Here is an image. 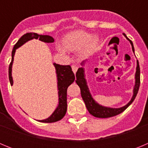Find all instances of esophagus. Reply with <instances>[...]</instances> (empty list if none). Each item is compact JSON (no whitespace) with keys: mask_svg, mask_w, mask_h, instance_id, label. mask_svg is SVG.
Masks as SVG:
<instances>
[{"mask_svg":"<svg viewBox=\"0 0 148 148\" xmlns=\"http://www.w3.org/2000/svg\"><path fill=\"white\" fill-rule=\"evenodd\" d=\"M72 70H73V72L74 73H76L77 70H78V66H75V65H72Z\"/></svg>","mask_w":148,"mask_h":148,"instance_id":"obj_1","label":"esophagus"}]
</instances>
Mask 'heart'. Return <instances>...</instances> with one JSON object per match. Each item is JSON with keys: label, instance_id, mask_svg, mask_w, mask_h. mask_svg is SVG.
<instances>
[{"label": "heart", "instance_id": "heart-1", "mask_svg": "<svg viewBox=\"0 0 148 148\" xmlns=\"http://www.w3.org/2000/svg\"><path fill=\"white\" fill-rule=\"evenodd\" d=\"M97 36H91L90 33L82 30H77L66 35L64 38L63 46L58 44L57 48L62 53H66V50L71 52H76L82 50L84 54H88L92 52L98 44Z\"/></svg>", "mask_w": 148, "mask_h": 148}]
</instances>
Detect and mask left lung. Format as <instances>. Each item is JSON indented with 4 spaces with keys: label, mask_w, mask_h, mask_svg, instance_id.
Listing matches in <instances>:
<instances>
[{
    "label": "left lung",
    "mask_w": 148,
    "mask_h": 148,
    "mask_svg": "<svg viewBox=\"0 0 148 148\" xmlns=\"http://www.w3.org/2000/svg\"><path fill=\"white\" fill-rule=\"evenodd\" d=\"M124 35L130 41V44L132 46V49H133V53H134V47H133V42L127 37L125 34H124ZM84 63L83 62L82 64V65H84ZM75 76H76L75 82H76L77 84L80 87L82 97L83 99L84 103H85L86 108H87V110L89 111V113L90 114L92 115L95 117H97V118H110V117H113V116H115L116 115H119L121 113H122L123 111H125L132 104L133 101H134L137 93H138L139 86H140V68H139L138 61H137L136 72L135 75L136 82L134 88H133V95L131 100L127 103V104H126V105L122 107V108H110L100 105L92 97V95H91V94L90 92V90H89L88 87L87 85L86 79L84 78V70L83 67L78 68V71L76 72Z\"/></svg>",
    "instance_id": "obj_1"
}]
</instances>
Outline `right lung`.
<instances>
[{"instance_id":"add662e5","label":"right lung","mask_w":148,"mask_h":148,"mask_svg":"<svg viewBox=\"0 0 148 148\" xmlns=\"http://www.w3.org/2000/svg\"><path fill=\"white\" fill-rule=\"evenodd\" d=\"M38 39L45 43H53L54 42V39L53 37L49 35H38L34 32H29V33L24 34V35L18 40V42L15 44L13 47L12 52V61L10 62V66H9V78L11 85L13 84L12 77V66L13 60H14V56L16 51V49L20 47L21 46L25 44L27 41L32 39ZM56 70V74H57V80H58V105L57 107L53 113L49 116V118L44 120H40V122L45 123H52L56 122L59 120L62 119L63 117L65 116L66 112V108H67V103H66V90L68 87L75 81V75L72 71V68L70 65H60L57 64L56 63L53 64Z\"/></svg>"}]
</instances>
